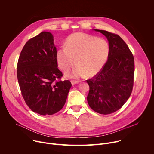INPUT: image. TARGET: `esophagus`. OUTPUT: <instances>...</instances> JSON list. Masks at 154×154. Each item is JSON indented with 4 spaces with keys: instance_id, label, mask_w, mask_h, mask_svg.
<instances>
[{
    "instance_id": "1",
    "label": "esophagus",
    "mask_w": 154,
    "mask_h": 154,
    "mask_svg": "<svg viewBox=\"0 0 154 154\" xmlns=\"http://www.w3.org/2000/svg\"><path fill=\"white\" fill-rule=\"evenodd\" d=\"M80 82L79 80H71V83L72 85H75V84H77V83H79Z\"/></svg>"
}]
</instances>
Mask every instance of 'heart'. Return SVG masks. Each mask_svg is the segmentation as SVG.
Listing matches in <instances>:
<instances>
[{
  "instance_id": "heart-1",
  "label": "heart",
  "mask_w": 154,
  "mask_h": 154,
  "mask_svg": "<svg viewBox=\"0 0 154 154\" xmlns=\"http://www.w3.org/2000/svg\"><path fill=\"white\" fill-rule=\"evenodd\" d=\"M66 47L57 51L58 64L64 72L78 65L67 76L79 77L93 76L100 72L106 63L109 53L108 42L90 34L77 32L70 35L65 42ZM76 61H75V60Z\"/></svg>"
}]
</instances>
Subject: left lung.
I'll use <instances>...</instances> for the list:
<instances>
[{"label": "left lung", "instance_id": "left-lung-1", "mask_svg": "<svg viewBox=\"0 0 154 154\" xmlns=\"http://www.w3.org/2000/svg\"><path fill=\"white\" fill-rule=\"evenodd\" d=\"M109 53L103 68L91 79L87 101L90 107L100 114H112L119 110L130 97L133 87L134 60L125 41L117 34L104 30Z\"/></svg>", "mask_w": 154, "mask_h": 154}]
</instances>
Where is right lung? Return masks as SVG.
Instances as JSON below:
<instances>
[{"label": "right lung", "mask_w": 154, "mask_h": 154, "mask_svg": "<svg viewBox=\"0 0 154 154\" xmlns=\"http://www.w3.org/2000/svg\"><path fill=\"white\" fill-rule=\"evenodd\" d=\"M57 48L49 32H42L27 42L17 64V78L23 99L31 110L53 115L64 106L71 82L62 81Z\"/></svg>", "instance_id": "right-lung-1"}]
</instances>
